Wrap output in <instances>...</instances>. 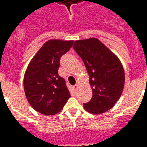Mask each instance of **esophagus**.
I'll use <instances>...</instances> for the list:
<instances>
[{
  "label": "esophagus",
  "mask_w": 147,
  "mask_h": 147,
  "mask_svg": "<svg viewBox=\"0 0 147 147\" xmlns=\"http://www.w3.org/2000/svg\"><path fill=\"white\" fill-rule=\"evenodd\" d=\"M74 88L75 90H77V89L79 88V84H78V83H77V84H76V85L74 86Z\"/></svg>",
  "instance_id": "34e87169"
}]
</instances>
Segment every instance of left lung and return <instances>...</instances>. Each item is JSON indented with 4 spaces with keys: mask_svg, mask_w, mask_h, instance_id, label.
Segmentation results:
<instances>
[{
    "mask_svg": "<svg viewBox=\"0 0 147 147\" xmlns=\"http://www.w3.org/2000/svg\"><path fill=\"white\" fill-rule=\"evenodd\" d=\"M74 49L84 62L90 77L93 96L83 105L92 114L112 108L124 86V71L119 58L96 38L75 41Z\"/></svg>",
    "mask_w": 147,
    "mask_h": 147,
    "instance_id": "8db88e82",
    "label": "left lung"
}]
</instances>
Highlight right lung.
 <instances>
[{
  "label": "right lung",
  "instance_id": "right-lung-1",
  "mask_svg": "<svg viewBox=\"0 0 147 147\" xmlns=\"http://www.w3.org/2000/svg\"><path fill=\"white\" fill-rule=\"evenodd\" d=\"M73 42V40H48L27 67L23 79L26 96L30 105L43 115L58 113L71 97L58 69L61 57L70 50Z\"/></svg>",
  "mask_w": 147,
  "mask_h": 147
}]
</instances>
